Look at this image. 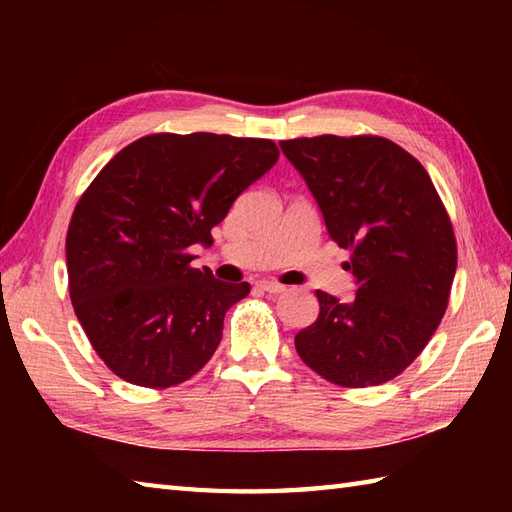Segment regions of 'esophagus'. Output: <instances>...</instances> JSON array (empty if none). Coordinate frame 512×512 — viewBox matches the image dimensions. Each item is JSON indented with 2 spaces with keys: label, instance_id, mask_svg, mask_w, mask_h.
Here are the masks:
<instances>
[{
  "label": "esophagus",
  "instance_id": "obj_1",
  "mask_svg": "<svg viewBox=\"0 0 512 512\" xmlns=\"http://www.w3.org/2000/svg\"><path fill=\"white\" fill-rule=\"evenodd\" d=\"M257 286L264 292H268V295H281V292L286 290V286L279 284V281H275V279H262V281H257Z\"/></svg>",
  "mask_w": 512,
  "mask_h": 512
}]
</instances>
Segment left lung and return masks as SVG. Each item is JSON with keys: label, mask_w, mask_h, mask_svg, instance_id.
Listing matches in <instances>:
<instances>
[{"label": "left lung", "mask_w": 512, "mask_h": 512, "mask_svg": "<svg viewBox=\"0 0 512 512\" xmlns=\"http://www.w3.org/2000/svg\"><path fill=\"white\" fill-rule=\"evenodd\" d=\"M328 233L350 250L354 301L317 290L301 361L341 387L383 385L416 361L447 312L458 266L451 217L427 169L383 136L281 140Z\"/></svg>", "instance_id": "8db88e82"}]
</instances>
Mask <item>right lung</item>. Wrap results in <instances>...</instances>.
<instances>
[{"label":"right lung","instance_id":"right-lung-1","mask_svg":"<svg viewBox=\"0 0 512 512\" xmlns=\"http://www.w3.org/2000/svg\"><path fill=\"white\" fill-rule=\"evenodd\" d=\"M268 138L149 134L118 151L74 206L70 299L94 352L127 383L180 385L209 363L224 314L250 292L193 268L237 195L275 165Z\"/></svg>","mask_w":512,"mask_h":512}]
</instances>
